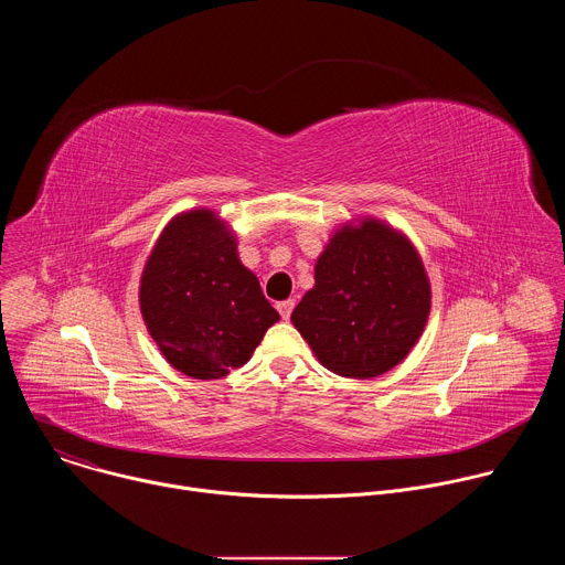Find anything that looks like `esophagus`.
<instances>
[{
    "instance_id": "obj_1",
    "label": "esophagus",
    "mask_w": 565,
    "mask_h": 565,
    "mask_svg": "<svg viewBox=\"0 0 565 565\" xmlns=\"http://www.w3.org/2000/svg\"><path fill=\"white\" fill-rule=\"evenodd\" d=\"M292 308H295V301L292 299H284V301H277V310L284 319H290L292 315Z\"/></svg>"
}]
</instances>
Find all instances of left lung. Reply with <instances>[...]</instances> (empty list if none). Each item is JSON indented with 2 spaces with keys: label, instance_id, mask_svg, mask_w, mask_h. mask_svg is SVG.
I'll use <instances>...</instances> for the list:
<instances>
[{
  "label": "left lung",
  "instance_id": "left-lung-1",
  "mask_svg": "<svg viewBox=\"0 0 565 565\" xmlns=\"http://www.w3.org/2000/svg\"><path fill=\"white\" fill-rule=\"evenodd\" d=\"M429 308L431 290L414 246L369 218L331 238L292 324L329 371L369 380L407 358Z\"/></svg>",
  "mask_w": 565,
  "mask_h": 565
}]
</instances>
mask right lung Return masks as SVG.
<instances>
[{
	"instance_id": "add662e5",
	"label": "right lung",
	"mask_w": 565,
	"mask_h": 565,
	"mask_svg": "<svg viewBox=\"0 0 565 565\" xmlns=\"http://www.w3.org/2000/svg\"><path fill=\"white\" fill-rule=\"evenodd\" d=\"M140 310L168 362L196 380L244 366L279 312L210 210L177 216L147 259Z\"/></svg>"
}]
</instances>
